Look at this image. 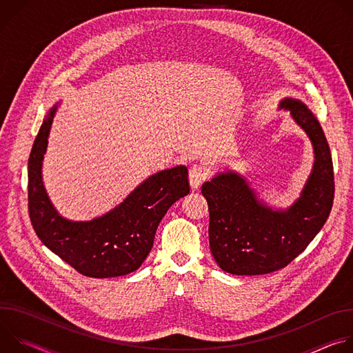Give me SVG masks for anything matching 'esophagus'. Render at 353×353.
<instances>
[{
  "instance_id": "obj_1",
  "label": "esophagus",
  "mask_w": 353,
  "mask_h": 353,
  "mask_svg": "<svg viewBox=\"0 0 353 353\" xmlns=\"http://www.w3.org/2000/svg\"><path fill=\"white\" fill-rule=\"evenodd\" d=\"M207 177H208V169L204 165L195 163L190 168L188 179H190V184L192 188H198L207 180Z\"/></svg>"
}]
</instances>
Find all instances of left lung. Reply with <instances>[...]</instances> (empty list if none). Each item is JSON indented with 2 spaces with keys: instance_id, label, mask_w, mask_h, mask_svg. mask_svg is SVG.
Returning a JSON list of instances; mask_svg holds the SVG:
<instances>
[{
  "instance_id": "8db88e82",
  "label": "left lung",
  "mask_w": 353,
  "mask_h": 353,
  "mask_svg": "<svg viewBox=\"0 0 353 353\" xmlns=\"http://www.w3.org/2000/svg\"><path fill=\"white\" fill-rule=\"evenodd\" d=\"M293 120L314 146V166L300 198L286 211H272L257 199L237 173L218 174L203 184L210 210V247L218 265L234 275H263L285 268L325 223L334 201V168L324 131L296 99H285Z\"/></svg>"
}]
</instances>
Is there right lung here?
<instances>
[{"label":"right lung","instance_id":"right-lung-1","mask_svg":"<svg viewBox=\"0 0 353 353\" xmlns=\"http://www.w3.org/2000/svg\"><path fill=\"white\" fill-rule=\"evenodd\" d=\"M57 106L48 112L28 162V208L32 226L46 247L89 278L127 275L141 267L157 229L177 199L190 192L185 166L146 179L123 203L89 222H71L53 208L41 181V161Z\"/></svg>","mask_w":353,"mask_h":353}]
</instances>
